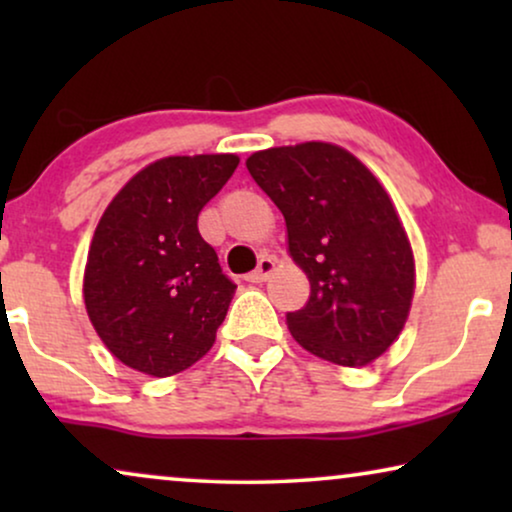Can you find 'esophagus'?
Returning a JSON list of instances; mask_svg holds the SVG:
<instances>
[{
	"label": "esophagus",
	"mask_w": 512,
	"mask_h": 512,
	"mask_svg": "<svg viewBox=\"0 0 512 512\" xmlns=\"http://www.w3.org/2000/svg\"><path fill=\"white\" fill-rule=\"evenodd\" d=\"M275 268H277V258L265 254V256H261V261H258V268L247 275V282L261 284L272 275V272H275Z\"/></svg>",
	"instance_id": "34e87169"
}]
</instances>
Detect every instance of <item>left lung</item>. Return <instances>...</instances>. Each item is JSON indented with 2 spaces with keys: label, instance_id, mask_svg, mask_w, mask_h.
<instances>
[{
  "label": "left lung",
  "instance_id": "left-lung-1",
  "mask_svg": "<svg viewBox=\"0 0 512 512\" xmlns=\"http://www.w3.org/2000/svg\"><path fill=\"white\" fill-rule=\"evenodd\" d=\"M247 170L284 214L289 256L310 279L303 310L286 314L291 335L338 366L373 363L415 296V256L387 188L331 142L256 151Z\"/></svg>",
  "mask_w": 512,
  "mask_h": 512
}]
</instances>
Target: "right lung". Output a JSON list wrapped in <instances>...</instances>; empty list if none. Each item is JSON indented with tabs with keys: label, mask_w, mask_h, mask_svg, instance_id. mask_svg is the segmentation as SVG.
I'll use <instances>...</instances> for the list:
<instances>
[{
	"label": "right lung",
	"mask_w": 512,
	"mask_h": 512,
	"mask_svg": "<svg viewBox=\"0 0 512 512\" xmlns=\"http://www.w3.org/2000/svg\"><path fill=\"white\" fill-rule=\"evenodd\" d=\"M237 165L235 153L160 158L104 209L83 303L104 347L128 368L170 377L212 349L237 286L200 237L198 214Z\"/></svg>",
	"instance_id": "add662e5"
}]
</instances>
